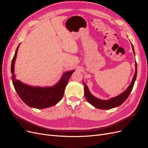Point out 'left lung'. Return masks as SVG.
Instances as JSON below:
<instances>
[{"mask_svg": "<svg viewBox=\"0 0 148 148\" xmlns=\"http://www.w3.org/2000/svg\"><path fill=\"white\" fill-rule=\"evenodd\" d=\"M131 44L132 46L133 52L135 56V51H134L133 46L132 43ZM136 75H137V64H136V62H135V75H134L133 77L131 84L129 85L128 87L124 92L121 93L119 96H117L114 97H112L108 100H102V99H99V98H97L95 96H94L90 92V91H89L87 85L83 81V83L84 86V89L85 98H86V101L89 103V104H91L95 107H96V108L99 109H102V110L110 109L114 108V107H119L121 104H122L123 103L126 101V99L129 96L130 94L131 91H132V89L133 88L134 84H135V82L136 78Z\"/></svg>", "mask_w": 148, "mask_h": 148, "instance_id": "obj_1", "label": "left lung"}]
</instances>
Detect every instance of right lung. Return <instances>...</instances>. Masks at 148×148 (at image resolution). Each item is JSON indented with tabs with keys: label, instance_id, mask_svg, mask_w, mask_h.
<instances>
[{
	"label": "right lung",
	"instance_id": "obj_1",
	"mask_svg": "<svg viewBox=\"0 0 148 148\" xmlns=\"http://www.w3.org/2000/svg\"><path fill=\"white\" fill-rule=\"evenodd\" d=\"M20 45V44L16 49L11 65L12 83L18 95L26 105L33 108L45 109L57 104L63 97L65 87L74 70L65 71L59 81L52 86H33L22 83L16 79L14 74L15 60Z\"/></svg>",
	"mask_w": 148,
	"mask_h": 148
}]
</instances>
